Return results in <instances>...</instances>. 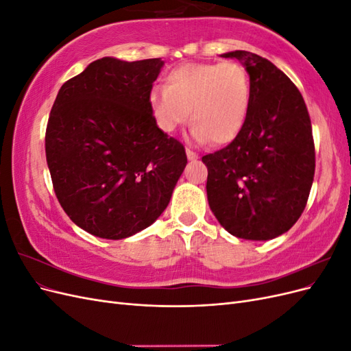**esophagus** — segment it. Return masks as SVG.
Masks as SVG:
<instances>
[{
	"label": "esophagus",
	"instance_id": "1",
	"mask_svg": "<svg viewBox=\"0 0 351 351\" xmlns=\"http://www.w3.org/2000/svg\"><path fill=\"white\" fill-rule=\"evenodd\" d=\"M186 154H187L189 159H197V154L193 152L192 149H186Z\"/></svg>",
	"mask_w": 351,
	"mask_h": 351
}]
</instances>
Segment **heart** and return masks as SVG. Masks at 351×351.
Segmentation results:
<instances>
[{"label":"heart","mask_w":351,"mask_h":351,"mask_svg":"<svg viewBox=\"0 0 351 351\" xmlns=\"http://www.w3.org/2000/svg\"><path fill=\"white\" fill-rule=\"evenodd\" d=\"M252 104L249 71L236 61L186 62L169 70L165 86H154L149 107L156 125L176 132L189 120L192 137L224 145L236 139L246 124Z\"/></svg>","instance_id":"heart-1"}]
</instances>
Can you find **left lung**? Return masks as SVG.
Masks as SVG:
<instances>
[{"label": "left lung", "mask_w": 351, "mask_h": 351, "mask_svg": "<svg viewBox=\"0 0 351 351\" xmlns=\"http://www.w3.org/2000/svg\"><path fill=\"white\" fill-rule=\"evenodd\" d=\"M252 82L246 124L222 149L202 156L210 210L230 234L271 240L303 214L315 176L312 123L295 84L267 58L232 51Z\"/></svg>", "instance_id": "left-lung-1"}]
</instances>
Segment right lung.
<instances>
[{
  "instance_id": "obj_1",
  "label": "right lung",
  "mask_w": 351,
  "mask_h": 351,
  "mask_svg": "<svg viewBox=\"0 0 351 351\" xmlns=\"http://www.w3.org/2000/svg\"><path fill=\"white\" fill-rule=\"evenodd\" d=\"M162 66L104 57L62 84L52 105L45 152L54 192L97 237L120 240L154 224L187 164L184 146L151 112Z\"/></svg>"
}]
</instances>
